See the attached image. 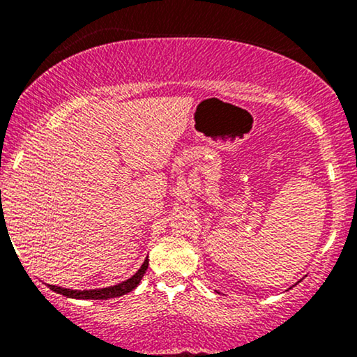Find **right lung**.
<instances>
[{"mask_svg": "<svg viewBox=\"0 0 357 357\" xmlns=\"http://www.w3.org/2000/svg\"><path fill=\"white\" fill-rule=\"evenodd\" d=\"M147 265H149V260H144V264L141 265V268L134 273L132 277L127 278L126 282H121V284L112 285V287H105V289H93V290H72V289H63V287H56V285H48L53 292L61 294L65 297L70 298H82V301H87V298H92V301H107V298H114V297H121L124 294H129L130 290H134L141 282V278L144 277Z\"/></svg>", "mask_w": 357, "mask_h": 357, "instance_id": "obj_1", "label": "right lung"}]
</instances>
